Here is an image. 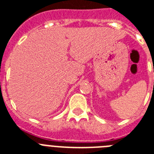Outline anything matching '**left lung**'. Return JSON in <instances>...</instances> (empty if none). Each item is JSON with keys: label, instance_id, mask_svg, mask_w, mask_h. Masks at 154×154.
Segmentation results:
<instances>
[{"label": "left lung", "instance_id": "obj_1", "mask_svg": "<svg viewBox=\"0 0 154 154\" xmlns=\"http://www.w3.org/2000/svg\"><path fill=\"white\" fill-rule=\"evenodd\" d=\"M153 72H154V67H153Z\"/></svg>", "mask_w": 154, "mask_h": 154}]
</instances>
